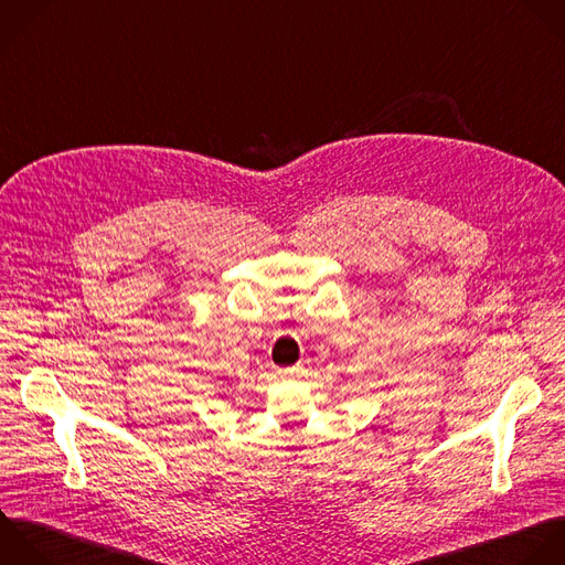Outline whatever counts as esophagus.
Returning a JSON list of instances; mask_svg holds the SVG:
<instances>
[{
	"instance_id": "obj_1",
	"label": "esophagus",
	"mask_w": 565,
	"mask_h": 565,
	"mask_svg": "<svg viewBox=\"0 0 565 565\" xmlns=\"http://www.w3.org/2000/svg\"><path fill=\"white\" fill-rule=\"evenodd\" d=\"M301 372V367H290V370H281V376H297Z\"/></svg>"
}]
</instances>
